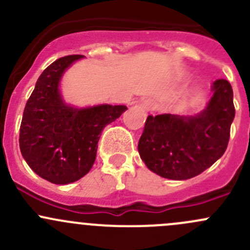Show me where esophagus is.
Listing matches in <instances>:
<instances>
[{
    "label": "esophagus",
    "mask_w": 250,
    "mask_h": 250,
    "mask_svg": "<svg viewBox=\"0 0 250 250\" xmlns=\"http://www.w3.org/2000/svg\"><path fill=\"white\" fill-rule=\"evenodd\" d=\"M155 106H156V104L152 99H147L143 103V107L146 111H152L153 109H155Z\"/></svg>",
    "instance_id": "esophagus-1"
}]
</instances>
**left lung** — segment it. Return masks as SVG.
Segmentation results:
<instances>
[{
  "instance_id": "left-lung-1",
  "label": "left lung",
  "mask_w": 250,
  "mask_h": 250,
  "mask_svg": "<svg viewBox=\"0 0 250 250\" xmlns=\"http://www.w3.org/2000/svg\"><path fill=\"white\" fill-rule=\"evenodd\" d=\"M213 97L197 116H148L138 150L147 168L172 180H186L215 163L228 147L234 118L230 82L216 80Z\"/></svg>"
}]
</instances>
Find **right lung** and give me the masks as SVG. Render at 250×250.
Returning a JSON list of instances; mask_svg holds the SVG:
<instances>
[{
	"label": "right lung",
	"instance_id": "add662e5",
	"mask_svg": "<svg viewBox=\"0 0 250 250\" xmlns=\"http://www.w3.org/2000/svg\"><path fill=\"white\" fill-rule=\"evenodd\" d=\"M83 55L59 58L41 74L20 125L19 146L29 167L53 184L74 183L90 170L103 129L117 120L125 105L76 109L62 102L59 82Z\"/></svg>",
	"mask_w": 250,
	"mask_h": 250
}]
</instances>
